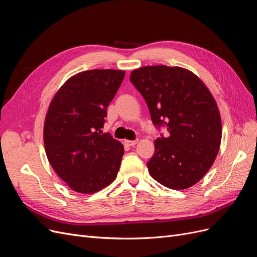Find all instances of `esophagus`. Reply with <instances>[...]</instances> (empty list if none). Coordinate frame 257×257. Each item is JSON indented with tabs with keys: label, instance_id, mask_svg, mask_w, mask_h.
Returning <instances> with one entry per match:
<instances>
[{
	"label": "esophagus",
	"instance_id": "obj_1",
	"mask_svg": "<svg viewBox=\"0 0 257 257\" xmlns=\"http://www.w3.org/2000/svg\"><path fill=\"white\" fill-rule=\"evenodd\" d=\"M137 143H138V139H136V141H125V142H124V144L127 145V146H130V147H132V146H135Z\"/></svg>",
	"mask_w": 257,
	"mask_h": 257
}]
</instances>
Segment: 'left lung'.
Instances as JSON below:
<instances>
[{"mask_svg": "<svg viewBox=\"0 0 257 257\" xmlns=\"http://www.w3.org/2000/svg\"><path fill=\"white\" fill-rule=\"evenodd\" d=\"M130 80L144 96L154 125L168 132L154 141L147 163L151 177L173 190L197 183L212 166L222 138L220 111L209 89L178 66H144Z\"/></svg>", "mask_w": 257, "mask_h": 257, "instance_id": "obj_1", "label": "left lung"}]
</instances>
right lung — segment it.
<instances>
[{
  "label": "right lung",
  "mask_w": 257,
  "mask_h": 257,
  "mask_svg": "<svg viewBox=\"0 0 257 257\" xmlns=\"http://www.w3.org/2000/svg\"><path fill=\"white\" fill-rule=\"evenodd\" d=\"M124 76L125 72L115 69L81 72L62 85L49 105L44 125L46 154L75 192L95 193L118 174L124 148L102 128Z\"/></svg>",
  "instance_id": "1"
}]
</instances>
